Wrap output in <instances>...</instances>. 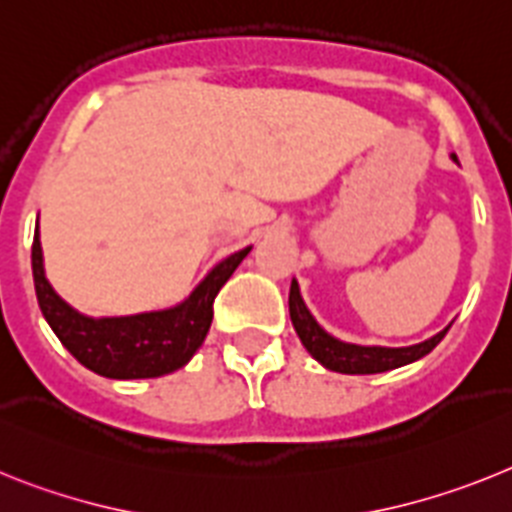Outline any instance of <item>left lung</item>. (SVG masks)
Masks as SVG:
<instances>
[{
  "mask_svg": "<svg viewBox=\"0 0 512 512\" xmlns=\"http://www.w3.org/2000/svg\"><path fill=\"white\" fill-rule=\"evenodd\" d=\"M456 159V157H453ZM288 311H291V322L299 332L304 348L309 350L311 358H317L324 368L337 373H381L391 371V368L407 366V363L417 361L422 355H428L438 342L446 337L448 327L438 332L430 340L420 342V345H410V348H366V345H350L337 337L327 335L317 324V319L311 317L306 309L304 299L299 293V283H291V293H288Z\"/></svg>",
  "mask_w": 512,
  "mask_h": 512,
  "instance_id": "1",
  "label": "left lung"
}]
</instances>
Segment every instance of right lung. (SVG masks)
Wrapping results in <instances>:
<instances>
[{
	"instance_id": "add662e5",
	"label": "right lung",
	"mask_w": 512,
	"mask_h": 512,
	"mask_svg": "<svg viewBox=\"0 0 512 512\" xmlns=\"http://www.w3.org/2000/svg\"><path fill=\"white\" fill-rule=\"evenodd\" d=\"M234 252L219 262L206 281L175 309L149 311L136 317L92 319L71 309L43 273L38 229L33 237V281L43 317L66 350L90 371L108 379H154L182 368L201 348L213 319V299L247 257Z\"/></svg>"
}]
</instances>
